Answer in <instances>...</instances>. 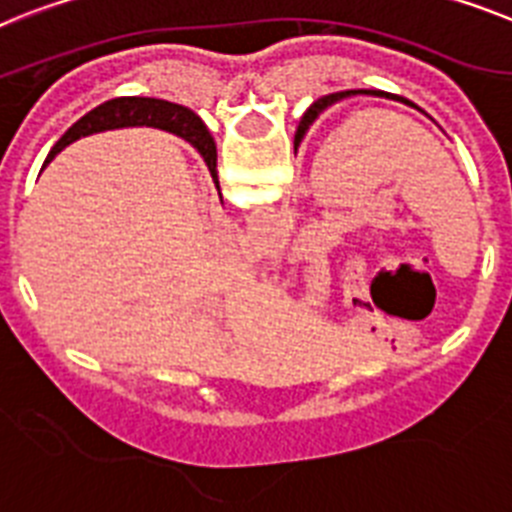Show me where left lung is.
Segmentation results:
<instances>
[{
	"label": "left lung",
	"mask_w": 512,
	"mask_h": 512,
	"mask_svg": "<svg viewBox=\"0 0 512 512\" xmlns=\"http://www.w3.org/2000/svg\"><path fill=\"white\" fill-rule=\"evenodd\" d=\"M349 95H375V98H396V100H401V103H406V106H409V100H404L401 95H388V93H383V90H344V93L326 95V98H323V103H326V100H329V103H334V100L349 98Z\"/></svg>",
	"instance_id": "obj_1"
}]
</instances>
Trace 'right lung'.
Listing matches in <instances>:
<instances>
[{"instance_id": "right-lung-1", "label": "right lung", "mask_w": 512, "mask_h": 512, "mask_svg": "<svg viewBox=\"0 0 512 512\" xmlns=\"http://www.w3.org/2000/svg\"><path fill=\"white\" fill-rule=\"evenodd\" d=\"M124 126H152V129H163L181 137L183 142H189L199 155L204 157V163L209 168V176L217 183V147H214V139L209 134V129L204 126V121L196 116L191 108L176 106V103H168V100L157 98H113L106 100L103 106L93 108L90 113H85L77 124H72L67 129V134L54 144V150L48 152V160H54L67 144L77 142L80 137H90V134H98V131L108 129H124ZM220 189V186H217Z\"/></svg>"}]
</instances>
